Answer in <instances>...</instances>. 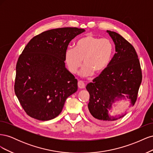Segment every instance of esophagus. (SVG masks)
<instances>
[{"label":"esophagus","mask_w":153,"mask_h":153,"mask_svg":"<svg viewBox=\"0 0 153 153\" xmlns=\"http://www.w3.org/2000/svg\"><path fill=\"white\" fill-rule=\"evenodd\" d=\"M78 86L80 88V89H84V88H85V85L84 83V82L79 80L78 82Z\"/></svg>","instance_id":"esophagus-1"}]
</instances>
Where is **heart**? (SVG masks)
Here are the masks:
<instances>
[{
    "mask_svg": "<svg viewBox=\"0 0 153 153\" xmlns=\"http://www.w3.org/2000/svg\"><path fill=\"white\" fill-rule=\"evenodd\" d=\"M114 45L107 38L87 34L78 39L74 48L66 50L64 59L69 71L75 74L84 64L80 74L89 76L101 74L109 66L114 53Z\"/></svg>",
    "mask_w": 153,
    "mask_h": 153,
    "instance_id": "heart-1",
    "label": "heart"
}]
</instances>
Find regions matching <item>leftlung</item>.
Here are the masks:
<instances>
[{
    "mask_svg": "<svg viewBox=\"0 0 153 153\" xmlns=\"http://www.w3.org/2000/svg\"><path fill=\"white\" fill-rule=\"evenodd\" d=\"M106 32L114 41L116 53L108 68L86 86L90 95L88 115L100 124L110 123L127 114L136 102L142 78L134 47L117 32ZM121 100L128 101V107L123 113L112 114V106Z\"/></svg>",
    "mask_w": 153,
    "mask_h": 153,
    "instance_id": "obj_1",
    "label": "left lung"
}]
</instances>
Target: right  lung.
I'll list each match as a JSON object with an SVG mask.
<instances>
[{
  "label": "right lung",
  "mask_w": 153,
  "mask_h": 153,
  "mask_svg": "<svg viewBox=\"0 0 153 153\" xmlns=\"http://www.w3.org/2000/svg\"><path fill=\"white\" fill-rule=\"evenodd\" d=\"M85 31L76 27L51 29L26 45L16 64L15 92L30 117L54 119L76 92L78 81L66 68L64 55L69 42Z\"/></svg>",
  "instance_id": "obj_1"
}]
</instances>
